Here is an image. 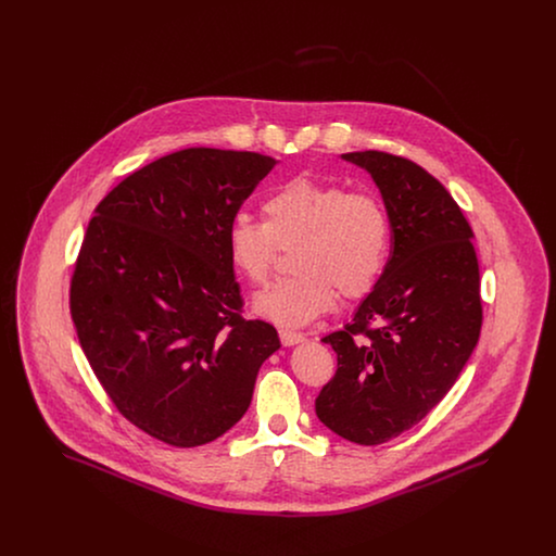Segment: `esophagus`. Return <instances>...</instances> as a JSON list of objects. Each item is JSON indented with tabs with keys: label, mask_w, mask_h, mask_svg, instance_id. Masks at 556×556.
<instances>
[{
	"label": "esophagus",
	"mask_w": 556,
	"mask_h": 556,
	"mask_svg": "<svg viewBox=\"0 0 556 556\" xmlns=\"http://www.w3.org/2000/svg\"><path fill=\"white\" fill-rule=\"evenodd\" d=\"M279 338H281V344L283 345H295L304 342V336L293 331V329H279Z\"/></svg>",
	"instance_id": "obj_1"
}]
</instances>
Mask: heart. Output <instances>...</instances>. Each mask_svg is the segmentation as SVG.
Listing matches in <instances>:
<instances>
[{
	"instance_id": "1",
	"label": "heart",
	"mask_w": 556,
	"mask_h": 556,
	"mask_svg": "<svg viewBox=\"0 0 556 556\" xmlns=\"http://www.w3.org/2000/svg\"><path fill=\"white\" fill-rule=\"evenodd\" d=\"M265 223L239 216L227 233L231 265L250 283H265L281 250H293L298 275L254 295V313L281 327H300L348 300L367 295L381 279L392 229L381 200L340 184L295 177L263 204Z\"/></svg>"
}]
</instances>
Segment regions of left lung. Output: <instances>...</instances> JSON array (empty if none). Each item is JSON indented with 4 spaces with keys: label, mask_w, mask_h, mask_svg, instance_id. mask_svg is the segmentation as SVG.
<instances>
[{
    "label": "left lung",
    "mask_w": 556,
    "mask_h": 556,
    "mask_svg": "<svg viewBox=\"0 0 556 556\" xmlns=\"http://www.w3.org/2000/svg\"><path fill=\"white\" fill-rule=\"evenodd\" d=\"M342 159L379 187L392 250L354 320L323 338L338 370L315 410L344 440L377 446L419 424L469 361L483 318L479 265L471 225L419 164L377 150Z\"/></svg>",
    "instance_id": "left-lung-1"
}]
</instances>
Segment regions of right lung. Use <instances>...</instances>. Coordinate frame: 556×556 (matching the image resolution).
I'll list each match as a JSON object with an SVG mask.
<instances>
[{
	"mask_svg": "<svg viewBox=\"0 0 556 556\" xmlns=\"http://www.w3.org/2000/svg\"><path fill=\"white\" fill-rule=\"evenodd\" d=\"M277 160L187 148L98 204L71 277L79 344L118 413L164 444L220 438L250 406L277 329L241 317L227 233Z\"/></svg>",
	"mask_w": 556,
	"mask_h": 556,
	"instance_id": "obj_1",
	"label": "right lung"
}]
</instances>
